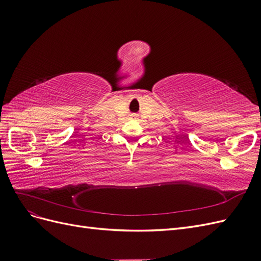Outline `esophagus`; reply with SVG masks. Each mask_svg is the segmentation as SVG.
<instances>
[{
	"label": "esophagus",
	"mask_w": 261,
	"mask_h": 261,
	"mask_svg": "<svg viewBox=\"0 0 261 261\" xmlns=\"http://www.w3.org/2000/svg\"><path fill=\"white\" fill-rule=\"evenodd\" d=\"M130 117H132V118H136V117H137V116H136V115H135V114H133V115H132V116H130Z\"/></svg>",
	"instance_id": "obj_1"
}]
</instances>
